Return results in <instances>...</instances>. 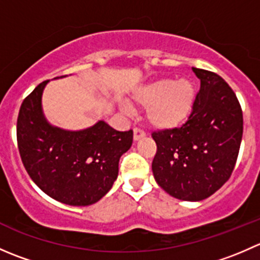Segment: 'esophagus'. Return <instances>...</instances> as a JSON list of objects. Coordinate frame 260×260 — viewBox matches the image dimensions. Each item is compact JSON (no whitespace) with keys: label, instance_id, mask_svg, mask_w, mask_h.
I'll return each instance as SVG.
<instances>
[{"label":"esophagus","instance_id":"1","mask_svg":"<svg viewBox=\"0 0 260 260\" xmlns=\"http://www.w3.org/2000/svg\"><path fill=\"white\" fill-rule=\"evenodd\" d=\"M146 136V132L143 129H141V128L136 127L135 129H133V138H135L136 141L140 140V138H143Z\"/></svg>","mask_w":260,"mask_h":260}]
</instances>
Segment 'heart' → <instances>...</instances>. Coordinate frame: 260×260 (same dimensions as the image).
Instances as JSON below:
<instances>
[{
  "label": "heart",
  "mask_w": 260,
  "mask_h": 260,
  "mask_svg": "<svg viewBox=\"0 0 260 260\" xmlns=\"http://www.w3.org/2000/svg\"><path fill=\"white\" fill-rule=\"evenodd\" d=\"M196 102V86L188 79H159L133 94L131 107L146 109L147 122L154 128L171 129L190 118Z\"/></svg>",
  "instance_id": "1"
}]
</instances>
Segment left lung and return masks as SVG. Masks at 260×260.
Returning a JSON list of instances; mask_svg holds the SVG:
<instances>
[{
  "instance_id": "left-lung-1",
  "label": "left lung",
  "mask_w": 260,
  "mask_h": 260,
  "mask_svg": "<svg viewBox=\"0 0 260 260\" xmlns=\"http://www.w3.org/2000/svg\"><path fill=\"white\" fill-rule=\"evenodd\" d=\"M201 81L190 118L179 128L152 132L156 182L174 198L200 201L230 179L243 137V111L216 73L192 68Z\"/></svg>"
}]
</instances>
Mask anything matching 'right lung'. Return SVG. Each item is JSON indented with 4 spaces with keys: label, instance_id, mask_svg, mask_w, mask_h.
Masks as SVG:
<instances>
[{
    "label": "right lung",
    "instance_id": "obj_1",
    "mask_svg": "<svg viewBox=\"0 0 260 260\" xmlns=\"http://www.w3.org/2000/svg\"><path fill=\"white\" fill-rule=\"evenodd\" d=\"M48 81L39 84L20 107L21 159L28 176L50 198L67 205H91L113 186L120 156L132 146L133 131L119 132L103 120L79 132L51 127L41 111Z\"/></svg>",
    "mask_w": 260,
    "mask_h": 260
}]
</instances>
